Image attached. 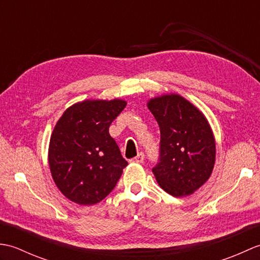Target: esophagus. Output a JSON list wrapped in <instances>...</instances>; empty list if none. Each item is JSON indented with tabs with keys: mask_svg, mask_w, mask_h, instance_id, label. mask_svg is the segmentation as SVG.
Instances as JSON below:
<instances>
[{
	"mask_svg": "<svg viewBox=\"0 0 260 260\" xmlns=\"http://www.w3.org/2000/svg\"><path fill=\"white\" fill-rule=\"evenodd\" d=\"M132 162H134V163H143V162H144V154L140 153L139 155L132 159Z\"/></svg>",
	"mask_w": 260,
	"mask_h": 260,
	"instance_id": "34e87169",
	"label": "esophagus"
}]
</instances>
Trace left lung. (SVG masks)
Segmentation results:
<instances>
[{
	"instance_id": "8db88e82",
	"label": "left lung",
	"mask_w": 260,
	"mask_h": 260,
	"mask_svg": "<svg viewBox=\"0 0 260 260\" xmlns=\"http://www.w3.org/2000/svg\"><path fill=\"white\" fill-rule=\"evenodd\" d=\"M159 126L158 161L152 169L159 186L173 197L192 194L211 175L215 142L208 120L179 95L147 104Z\"/></svg>"
}]
</instances>
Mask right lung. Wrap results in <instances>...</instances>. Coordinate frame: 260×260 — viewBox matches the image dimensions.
I'll use <instances>...</instances> for the list:
<instances>
[{"mask_svg": "<svg viewBox=\"0 0 260 260\" xmlns=\"http://www.w3.org/2000/svg\"><path fill=\"white\" fill-rule=\"evenodd\" d=\"M126 102L86 101L69 107L52 132L49 165L64 197L82 206L106 198L126 168L109 126Z\"/></svg>", "mask_w": 260, "mask_h": 260, "instance_id": "obj_1", "label": "right lung"}]
</instances>
